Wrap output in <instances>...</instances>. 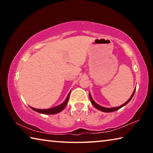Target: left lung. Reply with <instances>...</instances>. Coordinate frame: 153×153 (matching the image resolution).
Segmentation results:
<instances>
[{
	"label": "left lung",
	"instance_id": "obj_1",
	"mask_svg": "<svg viewBox=\"0 0 153 153\" xmlns=\"http://www.w3.org/2000/svg\"><path fill=\"white\" fill-rule=\"evenodd\" d=\"M135 91H136V88L134 89V92L132 93V94H131V96L130 97V98H129V99L127 100V101L124 103V104H123L122 105H120V107H111V108H106V107H102V106H100L99 105H98L97 102H96L94 100H93V98H92L91 97V94H90V93H89V97H90V101H91L92 105L94 106V107L95 108H97V109H98L99 111H102V112H105V113H110V112H113V111H117L120 109V108H121V107H124V106L126 105L130 101L131 98H132L134 94V93H135Z\"/></svg>",
	"mask_w": 153,
	"mask_h": 153
}]
</instances>
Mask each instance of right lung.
Here are the masks:
<instances>
[{
	"label": "right lung",
	"mask_w": 153,
	"mask_h": 153,
	"mask_svg": "<svg viewBox=\"0 0 153 153\" xmlns=\"http://www.w3.org/2000/svg\"><path fill=\"white\" fill-rule=\"evenodd\" d=\"M70 92L71 91L69 92V93L67 95V97L66 98V99L65 100V101L61 103V105H59L58 106H56V107H52L50 108H46V109H39V108H33L32 107H30V108L33 109V111H36V112L40 113H42V114H47V115H54V114H56L60 113L61 111H63L64 109V108L66 107V105L68 102L69 100V95H70Z\"/></svg>",
	"instance_id": "right-lung-1"
}]
</instances>
